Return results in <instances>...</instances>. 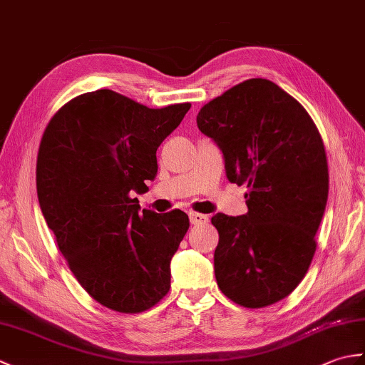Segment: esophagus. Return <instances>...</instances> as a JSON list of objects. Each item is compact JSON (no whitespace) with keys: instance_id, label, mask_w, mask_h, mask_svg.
<instances>
[{"instance_id":"1","label":"esophagus","mask_w":365,"mask_h":365,"mask_svg":"<svg viewBox=\"0 0 365 365\" xmlns=\"http://www.w3.org/2000/svg\"><path fill=\"white\" fill-rule=\"evenodd\" d=\"M190 221H191V224H196V226H199V224L208 222V216H207V215H202V213L191 212V213H190Z\"/></svg>"}]
</instances>
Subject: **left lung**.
<instances>
[{"instance_id": "8db88e82", "label": "left lung", "mask_w": 365, "mask_h": 365, "mask_svg": "<svg viewBox=\"0 0 365 365\" xmlns=\"http://www.w3.org/2000/svg\"><path fill=\"white\" fill-rule=\"evenodd\" d=\"M197 127L218 144L229 182L246 183L247 213H216L215 276L237 304L259 309L297 289L317 250L328 200L323 139L311 115L269 80L251 78L200 108Z\"/></svg>"}]
</instances>
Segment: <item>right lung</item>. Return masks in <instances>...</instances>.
Segmentation results:
<instances>
[{
  "label": "right lung",
  "instance_id": "obj_1",
  "mask_svg": "<svg viewBox=\"0 0 365 365\" xmlns=\"http://www.w3.org/2000/svg\"><path fill=\"white\" fill-rule=\"evenodd\" d=\"M190 108L152 110L98 89L72 98L43 131L36 169L43 218L76 281L111 311L144 312L169 292L188 215L139 212L131 195L157 175V149Z\"/></svg>",
  "mask_w": 365,
  "mask_h": 365
}]
</instances>
